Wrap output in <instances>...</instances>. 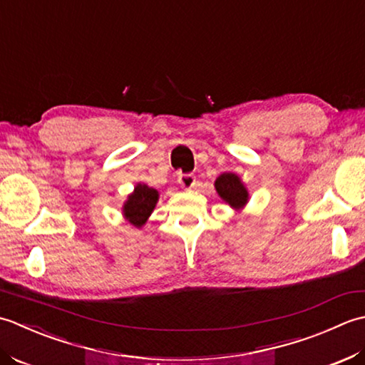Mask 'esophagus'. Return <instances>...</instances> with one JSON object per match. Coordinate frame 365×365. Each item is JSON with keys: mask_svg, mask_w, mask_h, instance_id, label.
Segmentation results:
<instances>
[{"mask_svg": "<svg viewBox=\"0 0 365 365\" xmlns=\"http://www.w3.org/2000/svg\"><path fill=\"white\" fill-rule=\"evenodd\" d=\"M178 182H180L181 187L184 189H192L195 185V176L192 173H184L178 176Z\"/></svg>", "mask_w": 365, "mask_h": 365, "instance_id": "esophagus-1", "label": "esophagus"}]
</instances>
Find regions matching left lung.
I'll return each instance as SVG.
<instances>
[{
  "mask_svg": "<svg viewBox=\"0 0 365 365\" xmlns=\"http://www.w3.org/2000/svg\"><path fill=\"white\" fill-rule=\"evenodd\" d=\"M215 189L219 195L233 207H241L247 203L249 193L245 190L241 180L233 173H224L215 181Z\"/></svg>",
  "mask_w": 365,
  "mask_h": 365,
  "instance_id": "left-lung-1",
  "label": "left lung"
}]
</instances>
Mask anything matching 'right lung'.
Listing matches in <instances>:
<instances>
[{
  "instance_id": "obj_1",
  "label": "right lung",
  "mask_w": 365,
  "mask_h": 365,
  "mask_svg": "<svg viewBox=\"0 0 365 365\" xmlns=\"http://www.w3.org/2000/svg\"><path fill=\"white\" fill-rule=\"evenodd\" d=\"M159 193L146 184H138L128 202L124 205V215L132 225L141 227L150 217L155 203H158Z\"/></svg>"
}]
</instances>
